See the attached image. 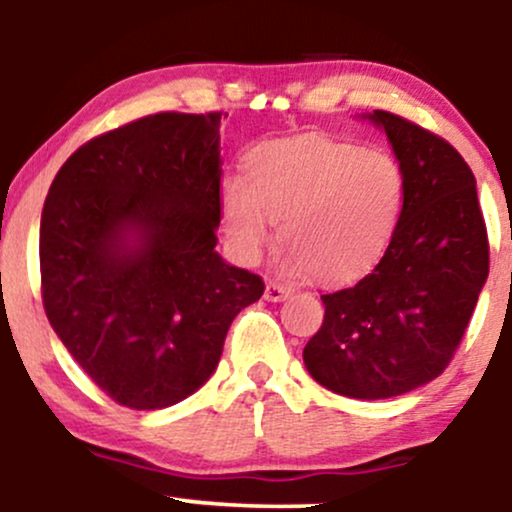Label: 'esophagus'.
<instances>
[{"instance_id": "1", "label": "esophagus", "mask_w": 512, "mask_h": 512, "mask_svg": "<svg viewBox=\"0 0 512 512\" xmlns=\"http://www.w3.org/2000/svg\"><path fill=\"white\" fill-rule=\"evenodd\" d=\"M289 296H291V286L279 284V281H269L267 289H264V298H267V301H272V303L286 301Z\"/></svg>"}]
</instances>
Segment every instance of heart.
Returning a JSON list of instances; mask_svg holds the SVG:
<instances>
[{"mask_svg": "<svg viewBox=\"0 0 512 512\" xmlns=\"http://www.w3.org/2000/svg\"><path fill=\"white\" fill-rule=\"evenodd\" d=\"M402 204L395 156L322 134L257 146L248 178L228 175L221 185L223 226L240 260L255 262L281 221L289 267L322 281H349L373 267Z\"/></svg>", "mask_w": 512, "mask_h": 512, "instance_id": "obj_1", "label": "heart"}]
</instances>
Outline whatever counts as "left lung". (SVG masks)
<instances>
[{"instance_id": "left-lung-1", "label": "left lung", "mask_w": 512, "mask_h": 512, "mask_svg": "<svg viewBox=\"0 0 512 512\" xmlns=\"http://www.w3.org/2000/svg\"><path fill=\"white\" fill-rule=\"evenodd\" d=\"M370 120L402 166V214L373 272L322 293L325 320L303 361L337 395L387 399L448 368L489 276V236L477 180L455 146L387 110Z\"/></svg>"}]
</instances>
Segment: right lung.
<instances>
[{
    "label": "right lung",
    "mask_w": 512,
    "mask_h": 512,
    "mask_svg": "<svg viewBox=\"0 0 512 512\" xmlns=\"http://www.w3.org/2000/svg\"><path fill=\"white\" fill-rule=\"evenodd\" d=\"M221 113H156L98 134L52 180L40 293L52 330L113 402L199 390L262 276L216 252Z\"/></svg>",
    "instance_id": "add662e5"
}]
</instances>
